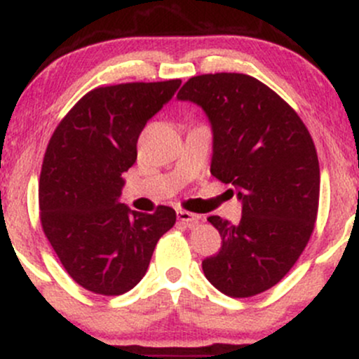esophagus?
<instances>
[{
	"mask_svg": "<svg viewBox=\"0 0 359 359\" xmlns=\"http://www.w3.org/2000/svg\"><path fill=\"white\" fill-rule=\"evenodd\" d=\"M178 219L181 222H184L188 227H195L200 221H202L200 215L191 214V212H187V210H178Z\"/></svg>",
	"mask_w": 359,
	"mask_h": 359,
	"instance_id": "34e87169",
	"label": "esophagus"
}]
</instances>
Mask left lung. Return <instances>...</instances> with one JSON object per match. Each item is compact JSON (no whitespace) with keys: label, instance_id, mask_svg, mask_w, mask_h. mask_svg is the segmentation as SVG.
Masks as SVG:
<instances>
[{"label":"left lung","instance_id":"left-lung-1","mask_svg":"<svg viewBox=\"0 0 359 359\" xmlns=\"http://www.w3.org/2000/svg\"><path fill=\"white\" fill-rule=\"evenodd\" d=\"M205 111L212 126L210 172L231 183L241 219L210 215L222 246L202 262L209 283L233 298L276 286L313 233L318 212L317 150L296 111L243 73L191 76L178 92Z\"/></svg>","mask_w":359,"mask_h":359}]
</instances>
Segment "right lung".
Instances as JSON below:
<instances>
[{
	"instance_id": "1",
	"label": "right lung",
	"mask_w": 359,
	"mask_h": 359,
	"mask_svg": "<svg viewBox=\"0 0 359 359\" xmlns=\"http://www.w3.org/2000/svg\"><path fill=\"white\" fill-rule=\"evenodd\" d=\"M181 80L97 87L56 126L39 180L41 224L65 271L87 291L118 296L147 272L157 241L176 222L119 202L123 172L137 161L142 130Z\"/></svg>"
}]
</instances>
